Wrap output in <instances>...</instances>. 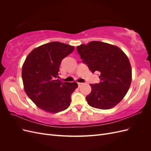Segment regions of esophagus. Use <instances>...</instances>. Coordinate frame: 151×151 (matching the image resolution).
Segmentation results:
<instances>
[{"instance_id":"obj_1","label":"esophagus","mask_w":151,"mask_h":151,"mask_svg":"<svg viewBox=\"0 0 151 151\" xmlns=\"http://www.w3.org/2000/svg\"><path fill=\"white\" fill-rule=\"evenodd\" d=\"M77 84H78V86H79V87H80V86H81L82 84H83V83H77Z\"/></svg>"}]
</instances>
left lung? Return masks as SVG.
<instances>
[{
	"mask_svg": "<svg viewBox=\"0 0 151 151\" xmlns=\"http://www.w3.org/2000/svg\"><path fill=\"white\" fill-rule=\"evenodd\" d=\"M77 50L91 72L101 73V82L90 84L92 89L86 96L88 104L101 109L115 106L130 86L132 68L129 58L117 46L97 41L82 44Z\"/></svg>",
	"mask_w": 151,
	"mask_h": 151,
	"instance_id": "left-lung-1",
	"label": "left lung"
}]
</instances>
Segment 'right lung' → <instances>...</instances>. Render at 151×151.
<instances>
[{"label":"right lung","instance_id":"right-lung-1","mask_svg":"<svg viewBox=\"0 0 151 151\" xmlns=\"http://www.w3.org/2000/svg\"><path fill=\"white\" fill-rule=\"evenodd\" d=\"M74 50V47L57 42L44 44L32 50L22 65L25 93L45 111L55 113L70 106L71 95L78 84L56 78L62 60Z\"/></svg>","mask_w":151,"mask_h":151}]
</instances>
